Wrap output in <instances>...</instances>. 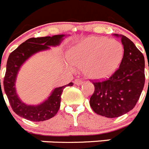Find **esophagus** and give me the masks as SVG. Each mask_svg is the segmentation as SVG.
<instances>
[{"mask_svg": "<svg viewBox=\"0 0 149 149\" xmlns=\"http://www.w3.org/2000/svg\"><path fill=\"white\" fill-rule=\"evenodd\" d=\"M83 83H84V81H83L82 79H76L75 81H74V84L77 85V86L82 85Z\"/></svg>", "mask_w": 149, "mask_h": 149, "instance_id": "1", "label": "esophagus"}]
</instances>
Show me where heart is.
Wrapping results in <instances>:
<instances>
[{
  "mask_svg": "<svg viewBox=\"0 0 149 149\" xmlns=\"http://www.w3.org/2000/svg\"><path fill=\"white\" fill-rule=\"evenodd\" d=\"M123 57L122 45L106 38L86 39L74 46L68 54L72 65L84 68V74L95 80L113 75L120 66Z\"/></svg>",
  "mask_w": 149,
  "mask_h": 149,
  "instance_id": "obj_1",
  "label": "heart"
}]
</instances>
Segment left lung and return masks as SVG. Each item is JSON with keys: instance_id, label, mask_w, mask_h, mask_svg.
I'll use <instances>...</instances> for the list:
<instances>
[{"instance_id": "obj_1", "label": "left lung", "mask_w": 149, "mask_h": 149, "mask_svg": "<svg viewBox=\"0 0 149 149\" xmlns=\"http://www.w3.org/2000/svg\"><path fill=\"white\" fill-rule=\"evenodd\" d=\"M120 37L124 57L119 68L109 79L93 82L94 93L89 104L95 113L107 118H116L132 110L141 95L145 84V59L132 41Z\"/></svg>"}]
</instances>
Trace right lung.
Wrapping results in <instances>:
<instances>
[{"label":"right lung","instance_id":"add662e5","mask_svg":"<svg viewBox=\"0 0 149 149\" xmlns=\"http://www.w3.org/2000/svg\"><path fill=\"white\" fill-rule=\"evenodd\" d=\"M64 37H66L65 35L60 34L53 36L30 38L21 44L8 57L3 88L13 111L24 119L33 122H42L54 116L60 108L61 95L64 88L74 85L71 82L68 85L55 88L48 99L37 105H28L24 103L18 97L15 89L17 75L24 63L38 52L60 45Z\"/></svg>","mask_w":149,"mask_h":149}]
</instances>
